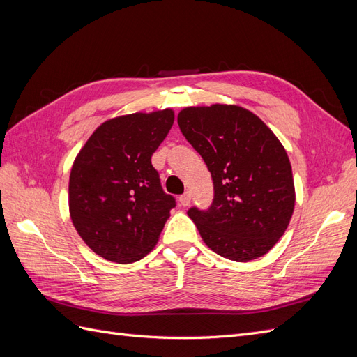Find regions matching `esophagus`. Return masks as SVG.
Here are the masks:
<instances>
[{
  "mask_svg": "<svg viewBox=\"0 0 357 357\" xmlns=\"http://www.w3.org/2000/svg\"><path fill=\"white\" fill-rule=\"evenodd\" d=\"M178 202H180L181 207H189V204H190V193L186 192V193H183V195H180Z\"/></svg>",
  "mask_w": 357,
  "mask_h": 357,
  "instance_id": "1",
  "label": "esophagus"
}]
</instances>
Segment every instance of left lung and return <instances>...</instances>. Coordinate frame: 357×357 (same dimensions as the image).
I'll return each mask as SVG.
<instances>
[{
	"instance_id": "1",
	"label": "left lung",
	"mask_w": 357,
	"mask_h": 357,
	"mask_svg": "<svg viewBox=\"0 0 357 357\" xmlns=\"http://www.w3.org/2000/svg\"><path fill=\"white\" fill-rule=\"evenodd\" d=\"M177 122L214 185L211 207L188 213L202 241L236 262L266 255L286 232L296 199L283 144L261 117L235 104L186 107Z\"/></svg>"
}]
</instances>
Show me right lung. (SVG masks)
Masks as SVG:
<instances>
[{"label":"right lung","mask_w":357,"mask_h":357,"mask_svg":"<svg viewBox=\"0 0 357 357\" xmlns=\"http://www.w3.org/2000/svg\"><path fill=\"white\" fill-rule=\"evenodd\" d=\"M172 123V109L112 117L73 162L71 222L86 245L107 261L132 264L152 252L176 205L150 160Z\"/></svg>","instance_id":"add662e5"}]
</instances>
